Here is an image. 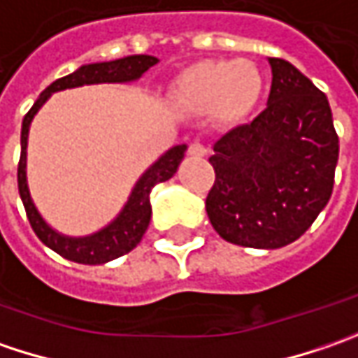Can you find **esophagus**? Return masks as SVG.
I'll return each instance as SVG.
<instances>
[{"label":"esophagus","mask_w":358,"mask_h":358,"mask_svg":"<svg viewBox=\"0 0 358 358\" xmlns=\"http://www.w3.org/2000/svg\"><path fill=\"white\" fill-rule=\"evenodd\" d=\"M188 154H190V156H194V158H204V156L208 154V148H206L202 142H198V140H196V142H192V144H190Z\"/></svg>","instance_id":"1"}]
</instances>
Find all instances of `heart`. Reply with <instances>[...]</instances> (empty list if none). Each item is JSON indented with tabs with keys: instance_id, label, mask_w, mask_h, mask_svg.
Here are the masks:
<instances>
[{
	"instance_id": "heart-1",
	"label": "heart",
	"mask_w": 358,
	"mask_h": 358,
	"mask_svg": "<svg viewBox=\"0 0 358 358\" xmlns=\"http://www.w3.org/2000/svg\"><path fill=\"white\" fill-rule=\"evenodd\" d=\"M264 92L257 64L248 59H202L182 71L174 101L192 114H208L222 126H238L252 114Z\"/></svg>"
}]
</instances>
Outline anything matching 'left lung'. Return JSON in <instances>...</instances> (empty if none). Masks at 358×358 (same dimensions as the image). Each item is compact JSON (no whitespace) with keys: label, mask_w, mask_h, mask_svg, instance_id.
Masks as SVG:
<instances>
[{"label":"left lung","mask_w":358,"mask_h":358,"mask_svg":"<svg viewBox=\"0 0 358 358\" xmlns=\"http://www.w3.org/2000/svg\"><path fill=\"white\" fill-rule=\"evenodd\" d=\"M271 96L250 124L224 134L210 164L214 230L248 248L301 238L333 194L338 136L327 96L290 62L268 57Z\"/></svg>","instance_id":"left-lung-1"}]
</instances>
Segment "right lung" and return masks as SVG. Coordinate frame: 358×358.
I'll use <instances>...</instances> for the list:
<instances>
[{
	"label": "right lung",
	"instance_id": "obj_1",
	"mask_svg": "<svg viewBox=\"0 0 358 358\" xmlns=\"http://www.w3.org/2000/svg\"><path fill=\"white\" fill-rule=\"evenodd\" d=\"M154 64H158V59L154 55H128V57L112 59V62L86 64L70 76H64V78L55 80L54 84H50L39 94L31 110L25 114L24 124H22V156H20V164H17V188H20L25 214H27V220L34 228V232L38 234L39 241L48 248H52L54 252H57L59 257L80 262V264H103V262H110V260L134 250L138 246V242L142 241L150 224V218H152L150 192L156 184L166 182L176 174L180 162L186 154V144L170 148L150 166L136 182L132 194L124 204L122 212L110 224L103 226L101 230L90 234V236H66V234H59L43 220V216L39 214V210L36 208L31 194H29L25 166H27V134H29L31 120L54 92H62L68 87L92 86V84L134 82V80L142 78V73L148 71Z\"/></svg>",
	"mask_w": 358,
	"mask_h": 358
}]
</instances>
